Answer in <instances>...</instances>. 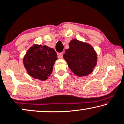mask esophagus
<instances>
[{"label":"esophagus","instance_id":"obj_1","mask_svg":"<svg viewBox=\"0 0 124 124\" xmlns=\"http://www.w3.org/2000/svg\"><path fill=\"white\" fill-rule=\"evenodd\" d=\"M58 55L59 58H63V52L59 53L58 54Z\"/></svg>","mask_w":124,"mask_h":124}]
</instances>
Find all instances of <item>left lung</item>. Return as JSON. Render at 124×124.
I'll use <instances>...</instances> for the list:
<instances>
[{
	"mask_svg": "<svg viewBox=\"0 0 124 124\" xmlns=\"http://www.w3.org/2000/svg\"><path fill=\"white\" fill-rule=\"evenodd\" d=\"M69 46L63 55L69 68L79 77L91 73L97 62V54L93 47L75 39L70 41Z\"/></svg>",
	"mask_w": 124,
	"mask_h": 124,
	"instance_id": "1",
	"label": "left lung"
}]
</instances>
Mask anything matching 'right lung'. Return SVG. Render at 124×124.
Returning a JSON list of instances; mask_svg holds the SVG:
<instances>
[{"label":"right lung","mask_w":124,"mask_h":124,"mask_svg":"<svg viewBox=\"0 0 124 124\" xmlns=\"http://www.w3.org/2000/svg\"><path fill=\"white\" fill-rule=\"evenodd\" d=\"M54 49L47 46L34 45L27 51L23 63L28 73L34 78L45 80L52 74L58 59Z\"/></svg>","instance_id":"right-lung-1"}]
</instances>
